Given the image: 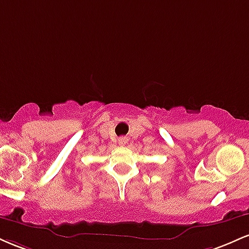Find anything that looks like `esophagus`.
<instances>
[{
    "label": "esophagus",
    "instance_id": "1",
    "mask_svg": "<svg viewBox=\"0 0 249 249\" xmlns=\"http://www.w3.org/2000/svg\"><path fill=\"white\" fill-rule=\"evenodd\" d=\"M127 142V138L126 137H121V138L118 139V144L119 145H125Z\"/></svg>",
    "mask_w": 249,
    "mask_h": 249
}]
</instances>
